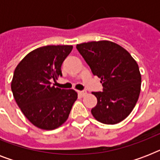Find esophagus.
Instances as JSON below:
<instances>
[{
  "instance_id": "obj_1",
  "label": "esophagus",
  "mask_w": 160,
  "mask_h": 160,
  "mask_svg": "<svg viewBox=\"0 0 160 160\" xmlns=\"http://www.w3.org/2000/svg\"><path fill=\"white\" fill-rule=\"evenodd\" d=\"M86 94H87V93H86V91H78V95H80V96H81V97L85 96Z\"/></svg>"
}]
</instances>
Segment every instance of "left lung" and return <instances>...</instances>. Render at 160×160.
<instances>
[{
  "label": "left lung",
  "instance_id": "1",
  "mask_svg": "<svg viewBox=\"0 0 160 160\" xmlns=\"http://www.w3.org/2000/svg\"><path fill=\"white\" fill-rule=\"evenodd\" d=\"M76 49L103 85V91L92 92L97 98V105L91 109L93 116L106 124L124 120L140 93L141 75L137 62L125 49L112 41L79 44Z\"/></svg>",
  "mask_w": 160,
  "mask_h": 160
}]
</instances>
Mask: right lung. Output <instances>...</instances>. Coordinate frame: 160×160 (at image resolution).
Returning <instances> with one entry per match:
<instances>
[{
	"label": "right lung",
	"mask_w": 160,
	"mask_h": 160,
	"mask_svg": "<svg viewBox=\"0 0 160 160\" xmlns=\"http://www.w3.org/2000/svg\"><path fill=\"white\" fill-rule=\"evenodd\" d=\"M72 46H46L25 56L14 71L11 90L16 104L29 121L51 130L67 120L77 93L51 86L62 76L61 65Z\"/></svg>",
	"instance_id": "add662e5"
}]
</instances>
